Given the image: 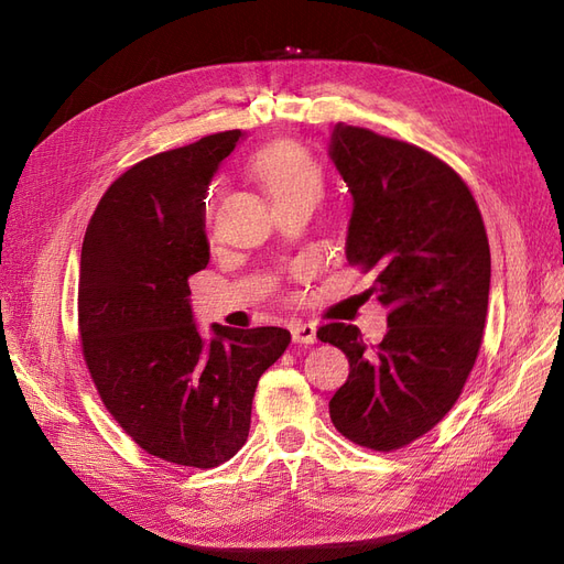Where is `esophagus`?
<instances>
[{
	"label": "esophagus",
	"mask_w": 564,
	"mask_h": 564,
	"mask_svg": "<svg viewBox=\"0 0 564 564\" xmlns=\"http://www.w3.org/2000/svg\"><path fill=\"white\" fill-rule=\"evenodd\" d=\"M292 338H294V344H305V346L315 344V340H317L315 324H311V322L292 324Z\"/></svg>",
	"instance_id": "obj_1"
}]
</instances>
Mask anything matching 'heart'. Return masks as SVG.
Listing matches in <instances>:
<instances>
[{
  "mask_svg": "<svg viewBox=\"0 0 564 564\" xmlns=\"http://www.w3.org/2000/svg\"><path fill=\"white\" fill-rule=\"evenodd\" d=\"M253 172L265 185L272 202H284L301 195L322 193V172L308 150L294 143H278L265 148L253 162ZM218 199V185H214L204 202V224H212Z\"/></svg>",
  "mask_w": 564,
  "mask_h": 564,
  "instance_id": "obj_1",
  "label": "heart"
}]
</instances>
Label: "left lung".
Segmentation results:
<instances>
[{
    "label": "left lung",
    "instance_id": "obj_1",
    "mask_svg": "<svg viewBox=\"0 0 564 564\" xmlns=\"http://www.w3.org/2000/svg\"><path fill=\"white\" fill-rule=\"evenodd\" d=\"M329 155L352 195L346 259L377 275L367 294L388 308L371 350L352 324L317 329L350 362L329 416L355 445L402 449L445 419L480 352L487 230L466 181L429 150L338 122Z\"/></svg>",
    "mask_w": 564,
    "mask_h": 564
}]
</instances>
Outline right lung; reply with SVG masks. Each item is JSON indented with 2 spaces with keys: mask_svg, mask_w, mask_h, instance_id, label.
I'll return each mask as SVG.
<instances>
[{
  "mask_svg": "<svg viewBox=\"0 0 564 564\" xmlns=\"http://www.w3.org/2000/svg\"><path fill=\"white\" fill-rule=\"evenodd\" d=\"M242 131L145 158L110 183L79 263V346L100 402L135 445L216 468L247 442L251 400L292 334L193 324L191 280L209 263L204 195Z\"/></svg>",
  "mask_w": 564,
  "mask_h": 564,
  "instance_id": "obj_1",
  "label": "right lung"
}]
</instances>
